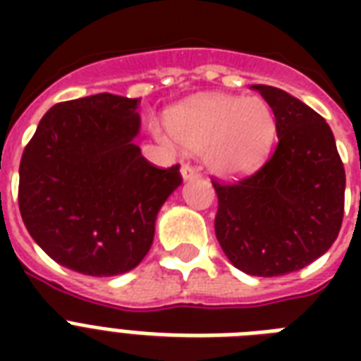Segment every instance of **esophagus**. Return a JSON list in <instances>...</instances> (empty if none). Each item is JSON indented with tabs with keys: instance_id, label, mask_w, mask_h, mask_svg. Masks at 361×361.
<instances>
[{
	"instance_id": "34e87169",
	"label": "esophagus",
	"mask_w": 361,
	"mask_h": 361,
	"mask_svg": "<svg viewBox=\"0 0 361 361\" xmlns=\"http://www.w3.org/2000/svg\"><path fill=\"white\" fill-rule=\"evenodd\" d=\"M181 176H183V180H195V178H198V170L192 164L185 163L181 164Z\"/></svg>"
}]
</instances>
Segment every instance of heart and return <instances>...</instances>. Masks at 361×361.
I'll use <instances>...</instances> for the list:
<instances>
[{"label":"heart","instance_id":"1","mask_svg":"<svg viewBox=\"0 0 361 361\" xmlns=\"http://www.w3.org/2000/svg\"><path fill=\"white\" fill-rule=\"evenodd\" d=\"M166 129L180 146L204 153L223 176L247 174L266 161L277 138V120L260 97L212 93L172 109Z\"/></svg>","mask_w":361,"mask_h":361}]
</instances>
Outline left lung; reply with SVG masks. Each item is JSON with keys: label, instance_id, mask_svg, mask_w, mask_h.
<instances>
[{"label": "left lung", "instance_id": "obj_1", "mask_svg": "<svg viewBox=\"0 0 361 361\" xmlns=\"http://www.w3.org/2000/svg\"><path fill=\"white\" fill-rule=\"evenodd\" d=\"M277 120V147L234 183L214 180L215 236L234 266L275 277L305 268L336 241L345 212V166L330 125L279 87L255 84Z\"/></svg>", "mask_w": 361, "mask_h": 361}]
</instances>
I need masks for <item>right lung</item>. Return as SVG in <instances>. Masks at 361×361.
Here are the masks:
<instances>
[{
    "label": "right lung",
    "instance_id": "obj_1",
    "mask_svg": "<svg viewBox=\"0 0 361 361\" xmlns=\"http://www.w3.org/2000/svg\"><path fill=\"white\" fill-rule=\"evenodd\" d=\"M140 99L97 93L54 104L20 161L18 206L37 245L65 268L110 277L136 268L153 243L180 164L157 169L135 138Z\"/></svg>",
    "mask_w": 361,
    "mask_h": 361
}]
</instances>
